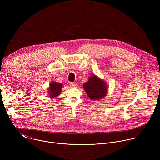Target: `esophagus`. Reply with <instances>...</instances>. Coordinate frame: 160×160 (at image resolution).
Listing matches in <instances>:
<instances>
[{
    "label": "esophagus",
    "instance_id": "esophagus-1",
    "mask_svg": "<svg viewBox=\"0 0 160 160\" xmlns=\"http://www.w3.org/2000/svg\"><path fill=\"white\" fill-rule=\"evenodd\" d=\"M70 85L72 87H76L77 86V84L75 82H70Z\"/></svg>",
    "mask_w": 160,
    "mask_h": 160
}]
</instances>
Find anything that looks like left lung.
<instances>
[{"mask_svg": "<svg viewBox=\"0 0 160 160\" xmlns=\"http://www.w3.org/2000/svg\"><path fill=\"white\" fill-rule=\"evenodd\" d=\"M83 88L90 99L94 101L104 98L108 90L106 84L95 75L89 77L88 82L83 84Z\"/></svg>", "mask_w": 160, "mask_h": 160, "instance_id": "left-lung-1", "label": "left lung"}]
</instances>
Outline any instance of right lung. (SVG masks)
I'll list each match as a JSON object with an SVG mask.
<instances>
[{"mask_svg":"<svg viewBox=\"0 0 160 160\" xmlns=\"http://www.w3.org/2000/svg\"><path fill=\"white\" fill-rule=\"evenodd\" d=\"M62 84L60 83L57 82H52L50 84V88H49V95L51 98H54L57 97L61 92V88H62Z\"/></svg>","mask_w":160,"mask_h":160,"instance_id":"add662e5","label":"right lung"}]
</instances>
